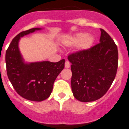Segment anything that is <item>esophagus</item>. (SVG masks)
I'll use <instances>...</instances> for the list:
<instances>
[{
	"label": "esophagus",
	"mask_w": 129,
	"mask_h": 129,
	"mask_svg": "<svg viewBox=\"0 0 129 129\" xmlns=\"http://www.w3.org/2000/svg\"><path fill=\"white\" fill-rule=\"evenodd\" d=\"M70 67V63L68 60H66L65 62V68H69Z\"/></svg>",
	"instance_id": "esophagus-1"
}]
</instances>
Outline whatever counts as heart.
<instances>
[{"mask_svg": "<svg viewBox=\"0 0 129 129\" xmlns=\"http://www.w3.org/2000/svg\"><path fill=\"white\" fill-rule=\"evenodd\" d=\"M93 38L86 33H79L69 38L65 42L66 46H74L80 44L79 47L82 50L87 49L91 45Z\"/></svg>", "mask_w": 129, "mask_h": 129, "instance_id": "1", "label": "heart"}]
</instances>
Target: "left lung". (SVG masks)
Here are the masks:
<instances>
[{"instance_id": "left-lung-1", "label": "left lung", "mask_w": 129, "mask_h": 129, "mask_svg": "<svg viewBox=\"0 0 129 129\" xmlns=\"http://www.w3.org/2000/svg\"><path fill=\"white\" fill-rule=\"evenodd\" d=\"M99 43L68 55L72 63V90L75 98L91 102L106 93L115 78L118 50L111 36L101 28Z\"/></svg>"}]
</instances>
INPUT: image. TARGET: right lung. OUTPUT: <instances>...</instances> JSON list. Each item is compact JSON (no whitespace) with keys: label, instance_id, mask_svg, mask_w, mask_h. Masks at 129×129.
Segmentation results:
<instances>
[{"label":"right lung","instance_id":"add662e5","mask_svg":"<svg viewBox=\"0 0 129 129\" xmlns=\"http://www.w3.org/2000/svg\"><path fill=\"white\" fill-rule=\"evenodd\" d=\"M41 28L23 31L14 38L6 52L7 75L18 94L32 101L48 99L53 89L56 77L65 66V59L57 62L48 61L24 63L18 48L21 37Z\"/></svg>","mask_w":129,"mask_h":129}]
</instances>
